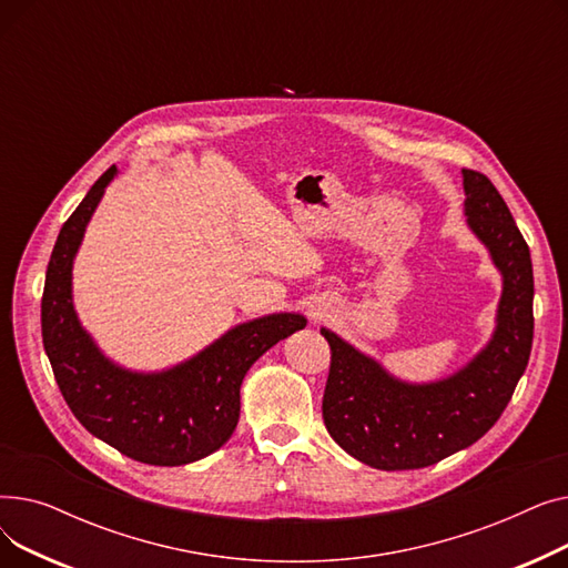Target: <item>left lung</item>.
I'll return each instance as SVG.
<instances>
[{
    "instance_id": "1",
    "label": "left lung",
    "mask_w": 568,
    "mask_h": 568,
    "mask_svg": "<svg viewBox=\"0 0 568 568\" xmlns=\"http://www.w3.org/2000/svg\"><path fill=\"white\" fill-rule=\"evenodd\" d=\"M465 216L501 272V300L490 343L452 377L409 384L386 373L329 329L332 347L322 416L334 442L375 469H419L481 439L509 405L534 338L529 246L490 179L463 170Z\"/></svg>"
}]
</instances>
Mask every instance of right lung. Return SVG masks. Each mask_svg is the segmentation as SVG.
Wrapping results in <instances>:
<instances>
[{
	"instance_id": "right-lung-1",
	"label": "right lung",
	"mask_w": 568,
	"mask_h": 568,
	"mask_svg": "<svg viewBox=\"0 0 568 568\" xmlns=\"http://www.w3.org/2000/svg\"><path fill=\"white\" fill-rule=\"evenodd\" d=\"M116 168H108L59 230L41 300L43 347L75 419L124 456L174 467L195 463L230 439L244 375L278 341L306 326L296 313L244 322L193 359L163 373H131L101 354L73 311L71 268L84 227Z\"/></svg>"
}]
</instances>
